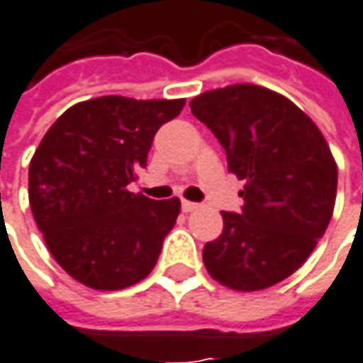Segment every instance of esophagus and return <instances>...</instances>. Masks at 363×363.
I'll return each instance as SVG.
<instances>
[{
	"label": "esophagus",
	"instance_id": "obj_1",
	"mask_svg": "<svg viewBox=\"0 0 363 363\" xmlns=\"http://www.w3.org/2000/svg\"><path fill=\"white\" fill-rule=\"evenodd\" d=\"M197 207H199V203H194V201H187V199H184V201H182V209H184L186 213H189V211H196Z\"/></svg>",
	"mask_w": 363,
	"mask_h": 363
}]
</instances>
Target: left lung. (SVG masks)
<instances>
[{
	"label": "left lung",
	"mask_w": 363,
	"mask_h": 363,
	"mask_svg": "<svg viewBox=\"0 0 363 363\" xmlns=\"http://www.w3.org/2000/svg\"><path fill=\"white\" fill-rule=\"evenodd\" d=\"M191 112L243 179L241 213L203 247L207 272L227 289H269L301 269L332 219L338 167L318 126L294 102L257 84L196 96Z\"/></svg>",
	"instance_id": "1"
}]
</instances>
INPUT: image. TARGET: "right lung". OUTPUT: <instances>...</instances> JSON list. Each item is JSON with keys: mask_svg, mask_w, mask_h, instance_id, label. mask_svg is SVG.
<instances>
[{"mask_svg": "<svg viewBox=\"0 0 363 363\" xmlns=\"http://www.w3.org/2000/svg\"><path fill=\"white\" fill-rule=\"evenodd\" d=\"M186 101L101 96L65 110L29 164V203L52 259L94 291H120L156 267L179 199L128 191L154 134Z\"/></svg>", "mask_w": 363, "mask_h": 363, "instance_id": "add662e5", "label": "right lung"}]
</instances>
